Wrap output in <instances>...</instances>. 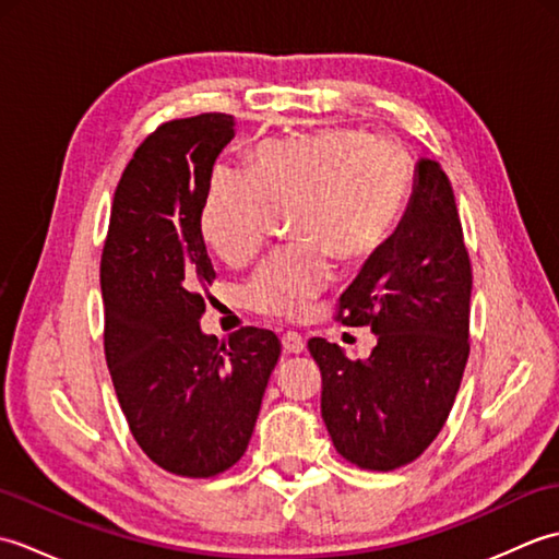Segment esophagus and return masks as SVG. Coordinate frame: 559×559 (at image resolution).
<instances>
[{
    "mask_svg": "<svg viewBox=\"0 0 559 559\" xmlns=\"http://www.w3.org/2000/svg\"><path fill=\"white\" fill-rule=\"evenodd\" d=\"M281 343L288 353H302L305 350V338L298 334V331H286V334L281 336Z\"/></svg>",
    "mask_w": 559,
    "mask_h": 559,
    "instance_id": "1",
    "label": "esophagus"
}]
</instances>
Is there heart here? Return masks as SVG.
I'll use <instances>...</instances> for the list:
<instances>
[{
    "instance_id": "1",
    "label": "heart",
    "mask_w": 559,
    "mask_h": 559,
    "mask_svg": "<svg viewBox=\"0 0 559 559\" xmlns=\"http://www.w3.org/2000/svg\"><path fill=\"white\" fill-rule=\"evenodd\" d=\"M413 189V163L396 141L360 129L264 139L249 173H213L201 233L221 259L240 264L266 235L269 204H290L300 242L266 254L249 273L242 298L254 312L298 317L331 278L329 252L341 261L374 254L394 233Z\"/></svg>"
}]
</instances>
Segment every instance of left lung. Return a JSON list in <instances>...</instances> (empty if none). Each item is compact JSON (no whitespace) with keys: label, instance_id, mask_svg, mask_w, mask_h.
I'll return each mask as SVG.
<instances>
[{"label":"left lung","instance_id":"8db88e82","mask_svg":"<svg viewBox=\"0 0 559 559\" xmlns=\"http://www.w3.org/2000/svg\"><path fill=\"white\" fill-rule=\"evenodd\" d=\"M471 288L454 189L437 160L420 158L396 230L338 300L341 324L377 336L370 358L307 341L322 372V418L343 459L394 471L432 444L468 360Z\"/></svg>","mask_w":559,"mask_h":559}]
</instances>
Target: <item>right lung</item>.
<instances>
[{
  "instance_id": "1",
  "label": "right lung",
  "mask_w": 559,
  "mask_h": 559,
  "mask_svg": "<svg viewBox=\"0 0 559 559\" xmlns=\"http://www.w3.org/2000/svg\"><path fill=\"white\" fill-rule=\"evenodd\" d=\"M233 115L160 124L115 189L100 259L105 360L136 444L160 468L211 478L242 459L281 341L242 326L218 341L199 326L216 278L201 235L213 163Z\"/></svg>"
}]
</instances>
